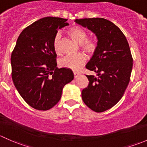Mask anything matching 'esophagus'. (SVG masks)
Segmentation results:
<instances>
[{
	"label": "esophagus",
	"instance_id": "1",
	"mask_svg": "<svg viewBox=\"0 0 147 147\" xmlns=\"http://www.w3.org/2000/svg\"><path fill=\"white\" fill-rule=\"evenodd\" d=\"M74 77H75V78H77V77H78V76L81 75V74H80L79 72L74 71Z\"/></svg>",
	"mask_w": 147,
	"mask_h": 147
}]
</instances>
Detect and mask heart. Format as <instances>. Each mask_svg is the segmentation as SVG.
Wrapping results in <instances>:
<instances>
[{
    "mask_svg": "<svg viewBox=\"0 0 147 147\" xmlns=\"http://www.w3.org/2000/svg\"><path fill=\"white\" fill-rule=\"evenodd\" d=\"M68 33L74 40L81 45V48L85 52L88 54H93L97 49V44L94 40L87 39L88 34L83 29L78 26H74L69 29ZM61 34L57 33L54 39V49L57 53L60 51V40ZM86 61V57L82 53H78L73 55H68L60 60V65L62 67L78 71L84 66Z\"/></svg>",
    "mask_w": 147,
    "mask_h": 147,
    "instance_id": "obj_1",
    "label": "heart"
}]
</instances>
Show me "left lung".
I'll use <instances>...</instances> for the list:
<instances>
[{
  "instance_id": "obj_1",
  "label": "left lung",
  "mask_w": 147,
  "mask_h": 147,
  "mask_svg": "<svg viewBox=\"0 0 147 147\" xmlns=\"http://www.w3.org/2000/svg\"><path fill=\"white\" fill-rule=\"evenodd\" d=\"M75 22L94 33L98 40L96 50L86 66L97 76L86 75L89 84L81 96L89 108L102 113L119 102L129 84L133 66L129 44L120 29L106 19L85 18Z\"/></svg>"
}]
</instances>
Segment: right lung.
<instances>
[{"label":"right lung","instance_id":"add662e5","mask_svg":"<svg viewBox=\"0 0 147 147\" xmlns=\"http://www.w3.org/2000/svg\"><path fill=\"white\" fill-rule=\"evenodd\" d=\"M66 21L56 17L35 21L20 33L11 54L13 84L24 100L36 110L54 107L65 85L74 78L71 69L57 67L54 49L55 35L69 25Z\"/></svg>","mask_w":147,"mask_h":147}]
</instances>
